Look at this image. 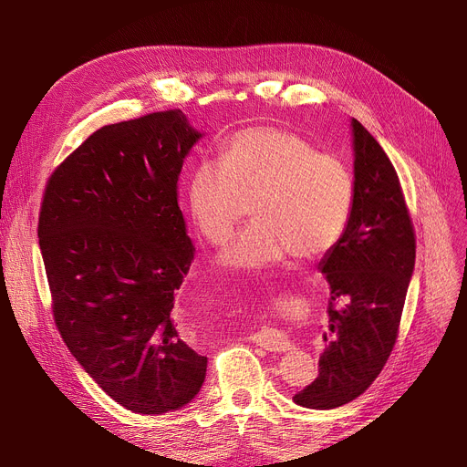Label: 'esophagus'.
Instances as JSON below:
<instances>
[{
    "mask_svg": "<svg viewBox=\"0 0 467 467\" xmlns=\"http://www.w3.org/2000/svg\"><path fill=\"white\" fill-rule=\"evenodd\" d=\"M252 340L257 347H263L265 350H271V352H285L291 347L287 337L276 329H261L252 337Z\"/></svg>",
    "mask_w": 467,
    "mask_h": 467,
    "instance_id": "esophagus-1",
    "label": "esophagus"
}]
</instances>
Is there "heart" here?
<instances>
[{
    "instance_id": "b5f03b06",
    "label": "heart",
    "mask_w": 467,
    "mask_h": 467,
    "mask_svg": "<svg viewBox=\"0 0 467 467\" xmlns=\"http://www.w3.org/2000/svg\"><path fill=\"white\" fill-rule=\"evenodd\" d=\"M356 199L348 166L303 138L268 127L236 132L221 162L192 170L187 204L201 234L219 246L248 213L250 227L221 255L233 268L278 265L287 255L314 261L347 233Z\"/></svg>"
}]
</instances>
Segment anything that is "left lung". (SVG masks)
Here are the masks:
<instances>
[{"instance_id":"left-lung-1","label":"left lung","mask_w":467,"mask_h":467,"mask_svg":"<svg viewBox=\"0 0 467 467\" xmlns=\"http://www.w3.org/2000/svg\"><path fill=\"white\" fill-rule=\"evenodd\" d=\"M356 199L347 233L317 265L331 289L329 329L314 382L293 396L306 409L350 403L373 384L396 345L416 240L394 164L352 119Z\"/></svg>"}]
</instances>
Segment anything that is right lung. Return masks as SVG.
I'll list each match as a JSON object with an SVG mask.
<instances>
[{
	"mask_svg": "<svg viewBox=\"0 0 467 467\" xmlns=\"http://www.w3.org/2000/svg\"><path fill=\"white\" fill-rule=\"evenodd\" d=\"M202 134L180 109L88 136L47 183L39 248L66 347L106 394L140 414L199 394L208 358L176 322L194 259L178 180Z\"/></svg>",
	"mask_w": 467,
	"mask_h": 467,
	"instance_id": "add662e5",
	"label": "right lung"
}]
</instances>
